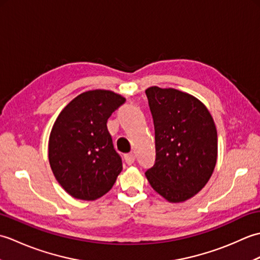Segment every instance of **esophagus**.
Returning <instances> with one entry per match:
<instances>
[{
  "label": "esophagus",
  "mask_w": 260,
  "mask_h": 260,
  "mask_svg": "<svg viewBox=\"0 0 260 260\" xmlns=\"http://www.w3.org/2000/svg\"><path fill=\"white\" fill-rule=\"evenodd\" d=\"M124 159H125V162L128 164V165H132L134 163V161H135V156H134V154L133 153H128V154H125L124 155Z\"/></svg>",
  "instance_id": "34e87169"
}]
</instances>
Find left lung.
I'll return each mask as SVG.
<instances>
[{
	"instance_id": "1",
	"label": "left lung",
	"mask_w": 260,
	"mask_h": 260,
	"mask_svg": "<svg viewBox=\"0 0 260 260\" xmlns=\"http://www.w3.org/2000/svg\"><path fill=\"white\" fill-rule=\"evenodd\" d=\"M155 129L156 158L145 175L168 201L196 196L208 183L217 163L218 136L211 114L189 93L173 88L145 90Z\"/></svg>"
}]
</instances>
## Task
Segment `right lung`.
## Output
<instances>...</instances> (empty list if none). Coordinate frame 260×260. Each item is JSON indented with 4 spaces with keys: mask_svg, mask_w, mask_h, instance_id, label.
I'll return each mask as SVG.
<instances>
[{
    "mask_svg": "<svg viewBox=\"0 0 260 260\" xmlns=\"http://www.w3.org/2000/svg\"><path fill=\"white\" fill-rule=\"evenodd\" d=\"M126 99L110 90H89L74 98L52 126L49 162L71 197L92 201L112 189L123 170L107 120Z\"/></svg>",
    "mask_w": 260,
    "mask_h": 260,
    "instance_id": "1",
    "label": "right lung"
}]
</instances>
